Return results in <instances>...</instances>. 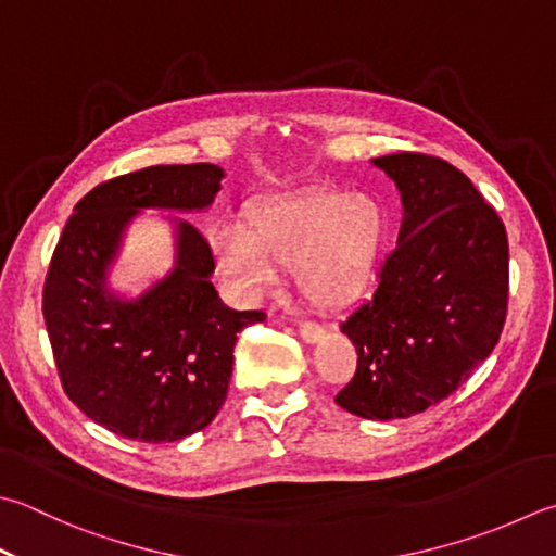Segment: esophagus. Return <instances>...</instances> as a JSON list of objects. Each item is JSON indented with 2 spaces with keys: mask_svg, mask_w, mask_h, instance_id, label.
I'll return each instance as SVG.
<instances>
[{
  "mask_svg": "<svg viewBox=\"0 0 556 556\" xmlns=\"http://www.w3.org/2000/svg\"><path fill=\"white\" fill-rule=\"evenodd\" d=\"M299 334L303 337V342L315 344V342H320V340H323L325 330L320 328L318 323H301V325H299Z\"/></svg>",
  "mask_w": 556,
  "mask_h": 556,
  "instance_id": "esophagus-1",
  "label": "esophagus"
}]
</instances>
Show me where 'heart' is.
Returning <instances> with one entry per match:
<instances>
[{
    "instance_id": "heart-1",
    "label": "heart",
    "mask_w": 556,
    "mask_h": 556,
    "mask_svg": "<svg viewBox=\"0 0 556 556\" xmlns=\"http://www.w3.org/2000/svg\"><path fill=\"white\" fill-rule=\"evenodd\" d=\"M383 241L386 212L376 198L320 190L253 206L241 231L212 236V255L238 299H263L277 285V267H293L301 296L334 308L364 285Z\"/></svg>"
}]
</instances>
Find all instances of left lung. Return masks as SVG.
Instances as JSON below:
<instances>
[{
    "label": "left lung",
    "mask_w": 556,
    "mask_h": 556,
    "mask_svg": "<svg viewBox=\"0 0 556 556\" xmlns=\"http://www.w3.org/2000/svg\"><path fill=\"white\" fill-rule=\"evenodd\" d=\"M374 166L400 190L402 224L371 296L340 323L358 358L334 402L390 421L439 405L492 354L506 320L508 238L448 161L402 151Z\"/></svg>",
    "instance_id": "1"
}]
</instances>
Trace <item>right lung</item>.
I'll return each mask as SVG.
<instances>
[{
    "mask_svg": "<svg viewBox=\"0 0 556 556\" xmlns=\"http://www.w3.org/2000/svg\"><path fill=\"white\" fill-rule=\"evenodd\" d=\"M214 163L151 166L93 188L54 248L42 318L62 388L117 437L170 443L222 409L238 332L263 311H233L214 285V257L192 224L168 216L176 263L139 296L111 289L127 226L141 210L202 212L222 190Z\"/></svg>",
    "mask_w": 556,
    "mask_h": 556,
    "instance_id": "add662e5",
    "label": "right lung"
}]
</instances>
